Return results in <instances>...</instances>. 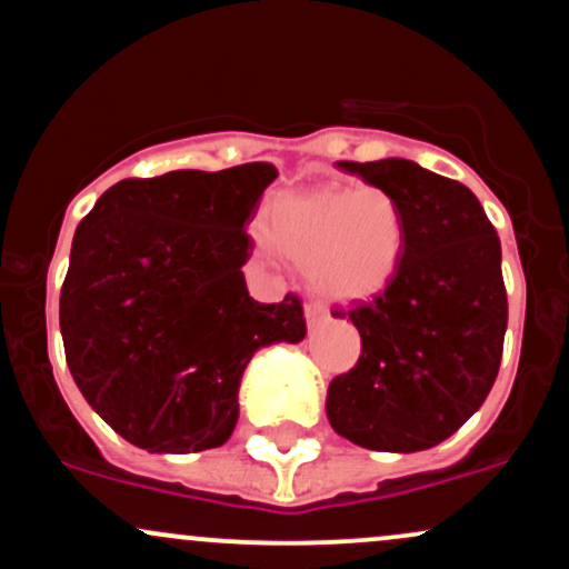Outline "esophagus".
<instances>
[{
    "instance_id": "esophagus-1",
    "label": "esophagus",
    "mask_w": 569,
    "mask_h": 569,
    "mask_svg": "<svg viewBox=\"0 0 569 569\" xmlns=\"http://www.w3.org/2000/svg\"><path fill=\"white\" fill-rule=\"evenodd\" d=\"M327 308H323V305H318V302H308L305 305V318H308V323L310 327H316V323H321V321H327Z\"/></svg>"
}]
</instances>
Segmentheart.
<instances>
[{
    "instance_id": "obj_1",
    "label": "heart",
    "mask_w": 569,
    "mask_h": 569,
    "mask_svg": "<svg viewBox=\"0 0 569 569\" xmlns=\"http://www.w3.org/2000/svg\"><path fill=\"white\" fill-rule=\"evenodd\" d=\"M256 237L264 251L280 248L305 264L321 297L361 302L397 278L408 229L395 193L367 183L286 193Z\"/></svg>"
}]
</instances>
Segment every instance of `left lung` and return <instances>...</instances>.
<instances>
[{
  "instance_id": "obj_1",
  "label": "left lung",
  "mask_w": 569,
  "mask_h": 569,
  "mask_svg": "<svg viewBox=\"0 0 569 569\" xmlns=\"http://www.w3.org/2000/svg\"><path fill=\"white\" fill-rule=\"evenodd\" d=\"M395 193L405 256L397 278L348 313L359 361L329 383L337 435L370 451L413 453L448 440L489 397L508 329L502 248L478 197L416 161H340Z\"/></svg>"
}]
</instances>
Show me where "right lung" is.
I'll list each match as a JSON object with an SVG mask.
<instances>
[{
  "mask_svg": "<svg viewBox=\"0 0 569 569\" xmlns=\"http://www.w3.org/2000/svg\"><path fill=\"white\" fill-rule=\"evenodd\" d=\"M274 178L264 161L127 178L74 232L59 299L67 367L86 402L148 453L223 446L251 356L308 332L299 297L261 305L242 274L246 223Z\"/></svg>",
  "mask_w": 569,
  "mask_h": 569,
  "instance_id": "add662e5",
  "label": "right lung"
}]
</instances>
